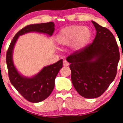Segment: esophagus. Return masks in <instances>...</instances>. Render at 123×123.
<instances>
[{"mask_svg": "<svg viewBox=\"0 0 123 123\" xmlns=\"http://www.w3.org/2000/svg\"><path fill=\"white\" fill-rule=\"evenodd\" d=\"M63 65L65 67H67L69 65V63L67 61H63Z\"/></svg>", "mask_w": 123, "mask_h": 123, "instance_id": "obj_1", "label": "esophagus"}]
</instances>
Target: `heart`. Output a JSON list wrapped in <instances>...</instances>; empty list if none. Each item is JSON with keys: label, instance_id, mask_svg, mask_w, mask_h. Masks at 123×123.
Wrapping results in <instances>:
<instances>
[{"label": "heart", "instance_id": "1", "mask_svg": "<svg viewBox=\"0 0 123 123\" xmlns=\"http://www.w3.org/2000/svg\"><path fill=\"white\" fill-rule=\"evenodd\" d=\"M92 31L88 27L72 25L62 29L56 37L58 43L62 46L71 44L75 50L85 48L90 42Z\"/></svg>", "mask_w": 123, "mask_h": 123}]
</instances>
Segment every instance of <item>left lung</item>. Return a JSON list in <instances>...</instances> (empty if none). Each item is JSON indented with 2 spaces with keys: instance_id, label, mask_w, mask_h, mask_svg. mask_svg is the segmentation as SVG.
Listing matches in <instances>:
<instances>
[{
  "instance_id": "8db88e82",
  "label": "left lung",
  "mask_w": 123,
  "mask_h": 123,
  "mask_svg": "<svg viewBox=\"0 0 123 123\" xmlns=\"http://www.w3.org/2000/svg\"><path fill=\"white\" fill-rule=\"evenodd\" d=\"M96 30L92 43L69 55L71 79L74 88L85 98L99 97L114 80L120 52L112 33L92 21Z\"/></svg>"
}]
</instances>
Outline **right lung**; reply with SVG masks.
<instances>
[{
  "label": "right lung",
  "mask_w": 123,
  "mask_h": 123,
  "mask_svg": "<svg viewBox=\"0 0 123 123\" xmlns=\"http://www.w3.org/2000/svg\"><path fill=\"white\" fill-rule=\"evenodd\" d=\"M54 23L49 22L25 26L15 34L7 50L6 61L10 81L17 91L26 100L31 102H39L46 99L50 95L55 86V79L62 67V59L52 65L44 67L33 77H24L19 74L13 65V47L19 36L29 32L44 33L51 36L54 31Z\"/></svg>",
  "instance_id": "add662e5"
}]
</instances>
